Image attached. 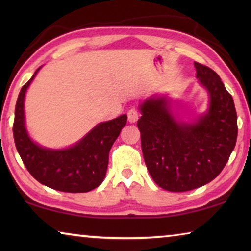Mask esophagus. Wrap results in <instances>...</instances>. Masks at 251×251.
I'll return each mask as SVG.
<instances>
[{"instance_id": "esophagus-1", "label": "esophagus", "mask_w": 251, "mask_h": 251, "mask_svg": "<svg viewBox=\"0 0 251 251\" xmlns=\"http://www.w3.org/2000/svg\"><path fill=\"white\" fill-rule=\"evenodd\" d=\"M138 116H139V115H138L137 109H135V108L129 109L128 113H127V117H128V122H129V123L137 122Z\"/></svg>"}]
</instances>
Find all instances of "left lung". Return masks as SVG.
<instances>
[{
  "label": "left lung",
  "mask_w": 251,
  "mask_h": 251,
  "mask_svg": "<svg viewBox=\"0 0 251 251\" xmlns=\"http://www.w3.org/2000/svg\"><path fill=\"white\" fill-rule=\"evenodd\" d=\"M194 65L209 96L205 114L188 123L177 120L166 95L154 94L139 105L144 160L154 181L168 192H188L215 179L237 141L231 95L215 71L197 62Z\"/></svg>",
  "instance_id": "1"
}]
</instances>
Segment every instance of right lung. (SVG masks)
<instances>
[{
	"label": "right lung",
	"mask_w": 251,
	"mask_h": 251,
	"mask_svg": "<svg viewBox=\"0 0 251 251\" xmlns=\"http://www.w3.org/2000/svg\"><path fill=\"white\" fill-rule=\"evenodd\" d=\"M41 67L22 87L16 101L13 125L16 150L29 174L41 184L65 193L91 192L104 180L109 151L126 125L127 115L100 123L67 148L53 150L39 145L29 137L25 126L24 100Z\"/></svg>",
	"instance_id": "obj_1"
}]
</instances>
